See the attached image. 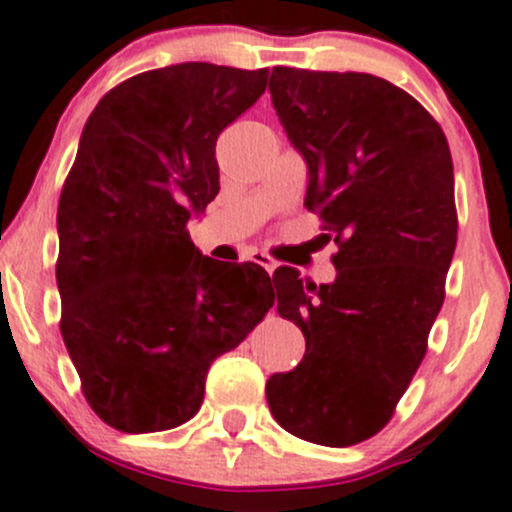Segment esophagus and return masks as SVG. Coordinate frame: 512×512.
<instances>
[{"mask_svg": "<svg viewBox=\"0 0 512 512\" xmlns=\"http://www.w3.org/2000/svg\"><path fill=\"white\" fill-rule=\"evenodd\" d=\"M252 260H255L257 265H262V267H265V270L270 272V275H272V272L277 270V262L272 260V257L267 255V252H255V255H252Z\"/></svg>", "mask_w": 512, "mask_h": 512, "instance_id": "34e87169", "label": "esophagus"}]
</instances>
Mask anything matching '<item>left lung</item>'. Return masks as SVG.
Returning <instances> with one entry per match:
<instances>
[{"label": "left lung", "instance_id": "8db88e82", "mask_svg": "<svg viewBox=\"0 0 512 512\" xmlns=\"http://www.w3.org/2000/svg\"><path fill=\"white\" fill-rule=\"evenodd\" d=\"M275 111L309 168L304 208L339 245L337 280L275 272L277 312L304 359L267 381L282 428L354 446L394 416L426 356L458 237L453 160L436 118L399 86L356 71L275 66Z\"/></svg>", "mask_w": 512, "mask_h": 512}]
</instances>
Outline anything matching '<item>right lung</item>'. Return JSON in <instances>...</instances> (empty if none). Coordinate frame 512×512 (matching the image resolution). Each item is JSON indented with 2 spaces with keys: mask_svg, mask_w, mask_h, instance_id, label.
<instances>
[{
  "mask_svg": "<svg viewBox=\"0 0 512 512\" xmlns=\"http://www.w3.org/2000/svg\"><path fill=\"white\" fill-rule=\"evenodd\" d=\"M267 69L188 61L98 101L59 198L61 337L101 421L153 433L198 414L205 376L275 304L260 265L198 252L218 195L215 141L265 94Z\"/></svg>",
  "mask_w": 512,
  "mask_h": 512,
  "instance_id": "add662e5",
  "label": "right lung"
}]
</instances>
